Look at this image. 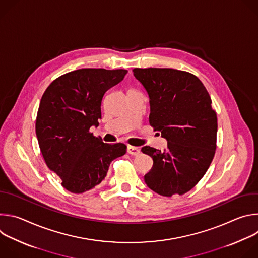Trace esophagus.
<instances>
[{"label": "esophagus", "instance_id": "34e87169", "mask_svg": "<svg viewBox=\"0 0 258 258\" xmlns=\"http://www.w3.org/2000/svg\"><path fill=\"white\" fill-rule=\"evenodd\" d=\"M127 153L131 154V155H134V156H137L140 154V149L137 148V147H133V146H127Z\"/></svg>", "mask_w": 258, "mask_h": 258}]
</instances>
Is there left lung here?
Masks as SVG:
<instances>
[{
  "label": "left lung",
  "instance_id": "left-lung-1",
  "mask_svg": "<svg viewBox=\"0 0 258 258\" xmlns=\"http://www.w3.org/2000/svg\"><path fill=\"white\" fill-rule=\"evenodd\" d=\"M133 72L149 95L151 126L167 141L163 152L142 148L153 159L144 176L146 185L165 197L185 194L203 177L215 153L217 117L210 96L187 71L135 68Z\"/></svg>",
  "mask_w": 258,
  "mask_h": 258
}]
</instances>
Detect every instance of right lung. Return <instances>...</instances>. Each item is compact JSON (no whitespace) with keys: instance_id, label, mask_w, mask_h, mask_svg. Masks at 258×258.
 Returning <instances> with one entry per match:
<instances>
[{"instance_id":"1","label":"right lung","mask_w":258,"mask_h":258,"mask_svg":"<svg viewBox=\"0 0 258 258\" xmlns=\"http://www.w3.org/2000/svg\"><path fill=\"white\" fill-rule=\"evenodd\" d=\"M127 70L83 68L59 77L45 91L35 134L48 167L69 192L82 194L105 178L112 160L125 154L121 143L106 144L90 133L101 118L104 94Z\"/></svg>"}]
</instances>
